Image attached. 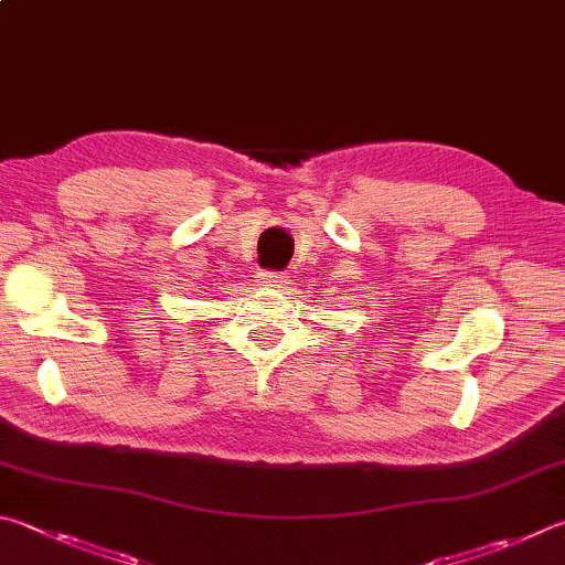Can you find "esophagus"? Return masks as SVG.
<instances>
[{"mask_svg": "<svg viewBox=\"0 0 565 565\" xmlns=\"http://www.w3.org/2000/svg\"><path fill=\"white\" fill-rule=\"evenodd\" d=\"M289 276L279 271H256V284L259 286H274V289H284L289 286Z\"/></svg>", "mask_w": 565, "mask_h": 565, "instance_id": "esophagus-1", "label": "esophagus"}]
</instances>
